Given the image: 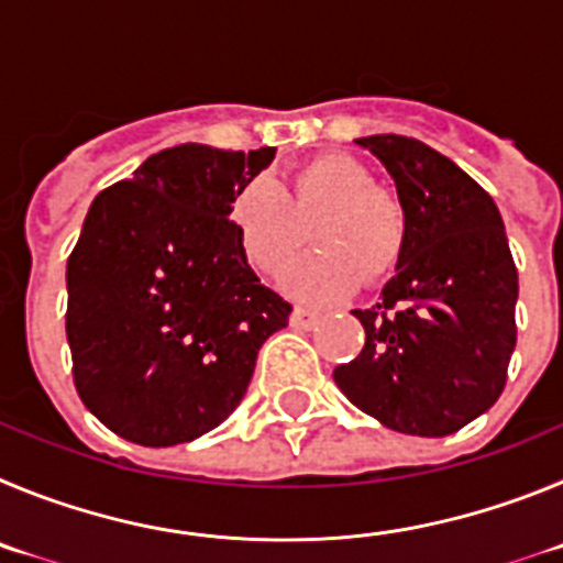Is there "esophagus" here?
<instances>
[{"label":"esophagus","mask_w":563,"mask_h":563,"mask_svg":"<svg viewBox=\"0 0 563 563\" xmlns=\"http://www.w3.org/2000/svg\"><path fill=\"white\" fill-rule=\"evenodd\" d=\"M288 322H291L294 331H313V328L319 325V313L311 311V308L297 306L291 311V319H288Z\"/></svg>","instance_id":"esophagus-1"}]
</instances>
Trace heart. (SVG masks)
Returning a JSON list of instances; mask_svg holds the SVG:
<instances>
[{"label":"heart","mask_w":563,"mask_h":563,"mask_svg":"<svg viewBox=\"0 0 563 563\" xmlns=\"http://www.w3.org/2000/svg\"><path fill=\"white\" fill-rule=\"evenodd\" d=\"M230 227L252 269L280 277L306 244L317 246L297 263L286 288L306 302L342 300L358 280H378L398 263L407 241L401 201L376 187L362 162L342 154L317 156L280 185L246 181L230 201Z\"/></svg>","instance_id":"b5f03b06"}]
</instances>
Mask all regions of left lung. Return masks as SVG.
I'll return each mask as SVG.
<instances>
[{"mask_svg":"<svg viewBox=\"0 0 563 563\" xmlns=\"http://www.w3.org/2000/svg\"><path fill=\"white\" fill-rule=\"evenodd\" d=\"M356 145L393 176L407 241L376 306L353 311L364 347L333 382L393 432L445 438L488 412L508 378L519 275L503 216L465 170L412 136Z\"/></svg>","mask_w":563,"mask_h":563,"instance_id":"8db88e82","label":"left lung"}]
</instances>
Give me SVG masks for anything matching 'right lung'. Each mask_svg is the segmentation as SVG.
<instances>
[{
    "label": "right lung",
    "instance_id": "add662e5",
    "mask_svg": "<svg viewBox=\"0 0 563 563\" xmlns=\"http://www.w3.org/2000/svg\"><path fill=\"white\" fill-rule=\"evenodd\" d=\"M275 148H165L106 187L67 261L80 401L131 443H190L230 418L291 306L238 250L230 201Z\"/></svg>",
    "mask_w": 563,
    "mask_h": 563
}]
</instances>
